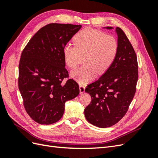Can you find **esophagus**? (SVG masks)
I'll return each mask as SVG.
<instances>
[{"label": "esophagus", "mask_w": 158, "mask_h": 158, "mask_svg": "<svg viewBox=\"0 0 158 158\" xmlns=\"http://www.w3.org/2000/svg\"><path fill=\"white\" fill-rule=\"evenodd\" d=\"M79 88H80V94H83L85 92V87L82 85H79Z\"/></svg>", "instance_id": "34e87169"}]
</instances>
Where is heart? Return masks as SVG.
<instances>
[{"mask_svg": "<svg viewBox=\"0 0 158 158\" xmlns=\"http://www.w3.org/2000/svg\"><path fill=\"white\" fill-rule=\"evenodd\" d=\"M74 46L66 44L63 53L66 65L70 69L77 67L83 57L84 66L73 71L70 76L84 84L98 74H103L111 67L115 59L118 41L113 35L86 27L76 33L73 37Z\"/></svg>", "mask_w": 158, "mask_h": 158, "instance_id": "obj_1", "label": "heart"}]
</instances>
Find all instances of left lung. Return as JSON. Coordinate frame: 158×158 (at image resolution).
<instances>
[{
    "label": "left lung",
    "instance_id": "left-lung-1",
    "mask_svg": "<svg viewBox=\"0 0 158 158\" xmlns=\"http://www.w3.org/2000/svg\"><path fill=\"white\" fill-rule=\"evenodd\" d=\"M116 32L118 50L113 63L85 89L92 98L84 109L85 117L89 123L99 128L115 125L125 115L136 90L138 66L136 52L121 28L117 27Z\"/></svg>",
    "mask_w": 158,
    "mask_h": 158
}]
</instances>
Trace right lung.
Instances as JSON below:
<instances>
[{
	"mask_svg": "<svg viewBox=\"0 0 158 158\" xmlns=\"http://www.w3.org/2000/svg\"><path fill=\"white\" fill-rule=\"evenodd\" d=\"M81 27L49 23L38 30L22 51L18 88L27 113L41 125L59 121L65 102L79 94L78 83L69 78L65 69L63 49ZM64 78L68 80L63 83Z\"/></svg>",
	"mask_w": 158,
	"mask_h": 158,
	"instance_id": "right-lung-1",
	"label": "right lung"
}]
</instances>
